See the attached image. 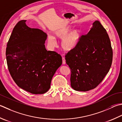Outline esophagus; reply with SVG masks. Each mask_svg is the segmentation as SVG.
<instances>
[{"instance_id": "34e87169", "label": "esophagus", "mask_w": 122, "mask_h": 122, "mask_svg": "<svg viewBox=\"0 0 122 122\" xmlns=\"http://www.w3.org/2000/svg\"><path fill=\"white\" fill-rule=\"evenodd\" d=\"M62 63L63 64H66V59L64 58H62Z\"/></svg>"}]
</instances>
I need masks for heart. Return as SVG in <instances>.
<instances>
[{
  "label": "heart",
  "instance_id": "b5f03b06",
  "mask_svg": "<svg viewBox=\"0 0 122 122\" xmlns=\"http://www.w3.org/2000/svg\"><path fill=\"white\" fill-rule=\"evenodd\" d=\"M70 25H66L55 31L54 37L62 40L61 46L66 52H71L77 48L81 39V32L79 28H76L71 30ZM53 36L50 35L47 37L48 44L51 47L56 45V41Z\"/></svg>",
  "mask_w": 122,
  "mask_h": 122
}]
</instances>
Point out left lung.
<instances>
[{
    "label": "left lung",
    "mask_w": 122,
    "mask_h": 122,
    "mask_svg": "<svg viewBox=\"0 0 122 122\" xmlns=\"http://www.w3.org/2000/svg\"><path fill=\"white\" fill-rule=\"evenodd\" d=\"M112 60L108 35L99 21H95L89 32L81 36L77 48L66 56L71 69V87L80 92L94 89L108 72Z\"/></svg>",
    "instance_id": "left-lung-1"
}]
</instances>
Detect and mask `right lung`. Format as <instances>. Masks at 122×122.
Instances as JSON below:
<instances>
[{"instance_id": "1", "label": "right lung", "mask_w": 122, "mask_h": 122, "mask_svg": "<svg viewBox=\"0 0 122 122\" xmlns=\"http://www.w3.org/2000/svg\"><path fill=\"white\" fill-rule=\"evenodd\" d=\"M21 20L14 28L6 48L8 70L14 81L33 94H43L50 88L52 77L62 63L60 55L47 51V35L31 28Z\"/></svg>"}]
</instances>
